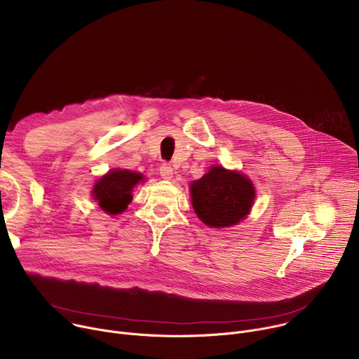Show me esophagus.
I'll list each match as a JSON object with an SVG mask.
<instances>
[{
  "mask_svg": "<svg viewBox=\"0 0 359 359\" xmlns=\"http://www.w3.org/2000/svg\"><path fill=\"white\" fill-rule=\"evenodd\" d=\"M159 172H161V176L166 180H170L173 177V169L169 165H162Z\"/></svg>",
  "mask_w": 359,
  "mask_h": 359,
  "instance_id": "1",
  "label": "esophagus"
}]
</instances>
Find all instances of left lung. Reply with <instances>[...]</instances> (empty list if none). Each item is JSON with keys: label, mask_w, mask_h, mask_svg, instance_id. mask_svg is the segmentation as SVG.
<instances>
[{"label": "left lung", "mask_w": 359, "mask_h": 359, "mask_svg": "<svg viewBox=\"0 0 359 359\" xmlns=\"http://www.w3.org/2000/svg\"><path fill=\"white\" fill-rule=\"evenodd\" d=\"M193 209L210 227H229L244 219L255 197L252 183L238 172L215 166L190 186Z\"/></svg>", "instance_id": "8db88e82"}]
</instances>
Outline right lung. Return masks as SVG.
Masks as SVG:
<instances>
[{"label":"right lung","instance_id":"obj_1","mask_svg":"<svg viewBox=\"0 0 359 359\" xmlns=\"http://www.w3.org/2000/svg\"><path fill=\"white\" fill-rule=\"evenodd\" d=\"M143 176L130 170H112L93 186V198L102 210L109 215H118L126 210L132 200V189Z\"/></svg>","mask_w":359,"mask_h":359}]
</instances>
